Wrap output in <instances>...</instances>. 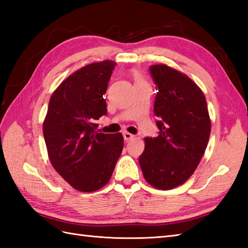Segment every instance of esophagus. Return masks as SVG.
Segmentation results:
<instances>
[{
  "instance_id": "1",
  "label": "esophagus",
  "mask_w": 248,
  "mask_h": 248,
  "mask_svg": "<svg viewBox=\"0 0 248 248\" xmlns=\"http://www.w3.org/2000/svg\"><path fill=\"white\" fill-rule=\"evenodd\" d=\"M123 135H124V139L125 141H129V140H131L134 138V135L129 133V132H124Z\"/></svg>"
}]
</instances>
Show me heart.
<instances>
[{
  "mask_svg": "<svg viewBox=\"0 0 248 248\" xmlns=\"http://www.w3.org/2000/svg\"><path fill=\"white\" fill-rule=\"evenodd\" d=\"M143 82H144V80L141 78L140 76H139V75L135 76V83H143Z\"/></svg>",
  "mask_w": 248,
  "mask_h": 248,
  "instance_id": "b5f03b06",
  "label": "heart"
}]
</instances>
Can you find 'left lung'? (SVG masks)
I'll return each mask as SVG.
<instances>
[{"mask_svg": "<svg viewBox=\"0 0 248 248\" xmlns=\"http://www.w3.org/2000/svg\"><path fill=\"white\" fill-rule=\"evenodd\" d=\"M149 71L159 91L154 112L160 132L145 139L139 162L147 182L170 189L196 170L207 148L211 121L204 94L191 78L166 65H152Z\"/></svg>", "mask_w": 248, "mask_h": 248, "instance_id": "8db88e82", "label": "left lung"}]
</instances>
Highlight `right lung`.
<instances>
[{
    "label": "right lung",
    "instance_id": "right-lung-1",
    "mask_svg": "<svg viewBox=\"0 0 248 248\" xmlns=\"http://www.w3.org/2000/svg\"><path fill=\"white\" fill-rule=\"evenodd\" d=\"M115 66L103 61L72 73L51 96L44 121L51 164L81 192H94L109 181L124 148L121 133L96 131V120L108 114L103 94Z\"/></svg>",
    "mask_w": 248,
    "mask_h": 248
}]
</instances>
